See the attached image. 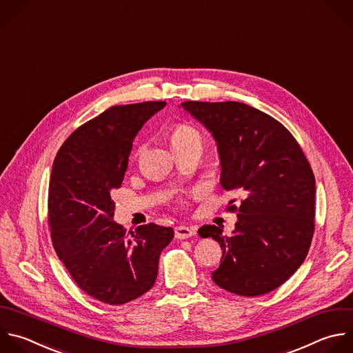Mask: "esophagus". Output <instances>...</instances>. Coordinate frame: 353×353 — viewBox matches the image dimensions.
Listing matches in <instances>:
<instances>
[{"mask_svg": "<svg viewBox=\"0 0 353 353\" xmlns=\"http://www.w3.org/2000/svg\"><path fill=\"white\" fill-rule=\"evenodd\" d=\"M195 234H196V228H194V227L177 225V227L174 228V236H176V239H179V240L190 239V237L195 236Z\"/></svg>", "mask_w": 353, "mask_h": 353, "instance_id": "34e87169", "label": "esophagus"}]
</instances>
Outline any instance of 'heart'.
<instances>
[{
    "label": "heart",
    "mask_w": 353,
    "mask_h": 353,
    "mask_svg": "<svg viewBox=\"0 0 353 353\" xmlns=\"http://www.w3.org/2000/svg\"><path fill=\"white\" fill-rule=\"evenodd\" d=\"M191 140H199L201 141V136L196 132V129H194L192 126H190L187 123H177V125L173 126L172 133H170L172 145L187 143V141H191Z\"/></svg>",
    "instance_id": "1"
}]
</instances>
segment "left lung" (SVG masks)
I'll use <instances>...</instances> for the list:
<instances>
[{
  "label": "left lung",
  "instance_id": "left-lung-1",
  "mask_svg": "<svg viewBox=\"0 0 353 353\" xmlns=\"http://www.w3.org/2000/svg\"><path fill=\"white\" fill-rule=\"evenodd\" d=\"M181 106L217 144L225 191L243 194L231 236L216 225L198 232L223 251L212 280L241 296L268 294L303 263L314 231L316 183L292 134L268 113L243 102L185 101ZM232 199L230 203H234Z\"/></svg>",
  "mask_w": 353,
  "mask_h": 353
}]
</instances>
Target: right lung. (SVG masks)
I'll return each instance as SVG.
<instances>
[{
  "label": "right lung",
  "instance_id": "1",
  "mask_svg": "<svg viewBox=\"0 0 353 353\" xmlns=\"http://www.w3.org/2000/svg\"><path fill=\"white\" fill-rule=\"evenodd\" d=\"M166 102L110 106L76 129L59 148L50 179L48 224L58 258L74 283L108 305L152 288L172 227L155 223L126 232L113 221L112 191L121 188L133 140Z\"/></svg>",
  "mask_w": 353,
  "mask_h": 353
}]
</instances>
